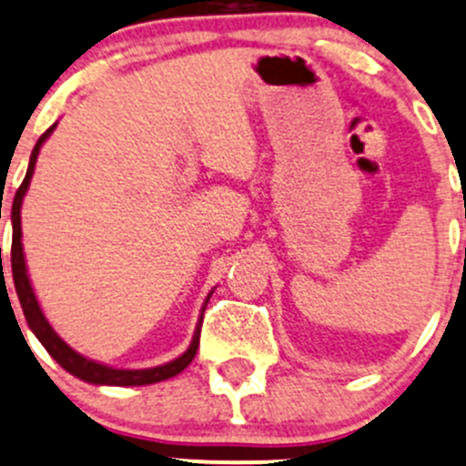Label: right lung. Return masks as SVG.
I'll return each mask as SVG.
<instances>
[{"instance_id": "right-lung-1", "label": "right lung", "mask_w": 466, "mask_h": 466, "mask_svg": "<svg viewBox=\"0 0 466 466\" xmlns=\"http://www.w3.org/2000/svg\"><path fill=\"white\" fill-rule=\"evenodd\" d=\"M56 129V125L51 129L44 131L39 136L37 145L33 147V154H31V163H28V171H26V178L24 183L19 185L17 194H15L13 200V246H11V266H13V281H15V290H17L19 303H22V310L24 317H26L28 326L31 330L35 332V337L42 341L44 349L48 350V355L62 366V369L68 370L71 375L80 377V380L91 381V384H106V386H145V384H156V381H163L169 380V377L178 375L180 370L187 369L192 364L196 350H198V341H200V323L196 328V335L189 344V349L178 357V360L169 361L165 366H156V369H145V370H120V369H109V366H102L96 364V361L86 360V357L77 355L76 350L68 349L65 341L57 337V332L53 330L51 323L46 321V317L42 315L39 310V303L35 295H33V288L31 281H28V274H26V263H24V252H22V217H19V209H22V198L26 194L28 185H31V176L33 169H35V160L39 154V147H42L44 140L51 136V131ZM209 299V297H208Z\"/></svg>"}]
</instances>
